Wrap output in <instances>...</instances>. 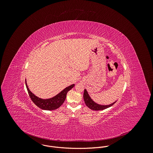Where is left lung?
<instances>
[{"label":"left lung","instance_id":"left-lung-1","mask_svg":"<svg viewBox=\"0 0 153 153\" xmlns=\"http://www.w3.org/2000/svg\"><path fill=\"white\" fill-rule=\"evenodd\" d=\"M83 97H84V102H85V105L87 106V107H88L90 109H91L92 110H94V111H99V110L105 109L112 106L117 102V100H116L114 102H113L109 105H100V104L95 102L91 98V97L90 96V95L86 89H84Z\"/></svg>","mask_w":153,"mask_h":153}]
</instances>
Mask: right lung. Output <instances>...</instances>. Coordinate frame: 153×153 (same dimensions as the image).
<instances>
[{
    "mask_svg": "<svg viewBox=\"0 0 153 153\" xmlns=\"http://www.w3.org/2000/svg\"><path fill=\"white\" fill-rule=\"evenodd\" d=\"M26 88L30 99L37 106H38L39 108L44 110L52 111V110H54L59 108L63 103V102L66 99V94L68 92L74 87L75 84H73L66 87L65 89L61 91L57 95L49 99H42L35 95L29 90L28 85L27 84L26 79Z\"/></svg>",
    "mask_w": 153,
    "mask_h": 153,
    "instance_id": "right-lung-1",
    "label": "right lung"
}]
</instances>
